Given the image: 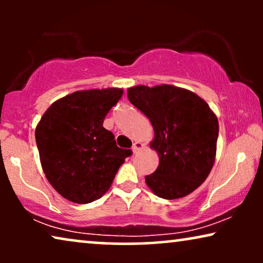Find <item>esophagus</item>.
<instances>
[{
  "instance_id": "34e87169",
  "label": "esophagus",
  "mask_w": 263,
  "mask_h": 263,
  "mask_svg": "<svg viewBox=\"0 0 263 263\" xmlns=\"http://www.w3.org/2000/svg\"><path fill=\"white\" fill-rule=\"evenodd\" d=\"M142 148H145V145H143L142 142H140V141H136V142L133 143V147H132V149H133V152H134V153L139 152V151H140V149H142Z\"/></svg>"
}]
</instances>
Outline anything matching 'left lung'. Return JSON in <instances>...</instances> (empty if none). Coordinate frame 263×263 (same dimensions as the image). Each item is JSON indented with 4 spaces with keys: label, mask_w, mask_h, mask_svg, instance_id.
Listing matches in <instances>:
<instances>
[{
    "label": "left lung",
    "mask_w": 263,
    "mask_h": 263,
    "mask_svg": "<svg viewBox=\"0 0 263 263\" xmlns=\"http://www.w3.org/2000/svg\"><path fill=\"white\" fill-rule=\"evenodd\" d=\"M128 98L149 118L156 135L151 147L159 166L145 176L147 185L166 200L194 192L214 164L219 124L213 111L195 93L171 85L135 86Z\"/></svg>",
    "instance_id": "left-lung-1"
}]
</instances>
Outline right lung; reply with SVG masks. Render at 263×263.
Returning a JSON list of instances; mask_svg holds the SVG:
<instances>
[{
    "label": "right lung",
    "instance_id": "add662e5",
    "mask_svg": "<svg viewBox=\"0 0 263 263\" xmlns=\"http://www.w3.org/2000/svg\"><path fill=\"white\" fill-rule=\"evenodd\" d=\"M120 88L78 91L52 104L35 128L43 171L57 193L75 203L98 200L132 149L120 148L104 118Z\"/></svg>",
    "mask_w": 263,
    "mask_h": 263
}]
</instances>
